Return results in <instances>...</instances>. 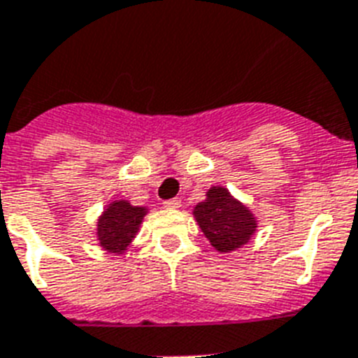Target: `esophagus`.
Instances as JSON below:
<instances>
[{"label":"esophagus","instance_id":"esophagus-1","mask_svg":"<svg viewBox=\"0 0 358 358\" xmlns=\"http://www.w3.org/2000/svg\"><path fill=\"white\" fill-rule=\"evenodd\" d=\"M180 206H182V200L180 199H171V200H165L164 202L165 209H178Z\"/></svg>","mask_w":358,"mask_h":358}]
</instances>
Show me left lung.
I'll use <instances>...</instances> for the list:
<instances>
[{
    "mask_svg": "<svg viewBox=\"0 0 358 358\" xmlns=\"http://www.w3.org/2000/svg\"><path fill=\"white\" fill-rule=\"evenodd\" d=\"M193 215L211 246L219 252L241 248L257 229L254 213L220 185L209 189L204 202L194 206Z\"/></svg>",
    "mask_w": 358,
    "mask_h": 358,
    "instance_id": "obj_1",
    "label": "left lung"
}]
</instances>
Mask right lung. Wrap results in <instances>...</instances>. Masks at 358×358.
Masks as SVG:
<instances>
[{
	"instance_id": "right-lung-1",
	"label": "right lung",
	"mask_w": 358,
	"mask_h": 358,
	"mask_svg": "<svg viewBox=\"0 0 358 358\" xmlns=\"http://www.w3.org/2000/svg\"><path fill=\"white\" fill-rule=\"evenodd\" d=\"M147 208L132 206L129 200H113L97 222L99 245L112 254H123L138 234Z\"/></svg>"
}]
</instances>
